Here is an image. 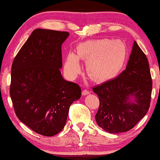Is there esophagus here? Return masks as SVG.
<instances>
[{
	"label": "esophagus",
	"instance_id": "34e87169",
	"mask_svg": "<svg viewBox=\"0 0 160 160\" xmlns=\"http://www.w3.org/2000/svg\"><path fill=\"white\" fill-rule=\"evenodd\" d=\"M89 93H90V91H88V90H87V89H84V90H83V91H82V96H87V95L89 94Z\"/></svg>",
	"mask_w": 160,
	"mask_h": 160
}]
</instances>
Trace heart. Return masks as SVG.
Here are the masks:
<instances>
[{"label":"heart","mask_w":160,"mask_h":160,"mask_svg":"<svg viewBox=\"0 0 160 160\" xmlns=\"http://www.w3.org/2000/svg\"><path fill=\"white\" fill-rule=\"evenodd\" d=\"M127 49L120 40L102 38L88 40L78 45L76 55L68 54L64 71L69 77H74L80 70L78 58L86 61V71L91 80L104 82L113 79L124 67Z\"/></svg>","instance_id":"obj_1"}]
</instances>
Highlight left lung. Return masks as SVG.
Returning <instances> with one entry per match:
<instances>
[{
    "instance_id": "obj_1",
    "label": "left lung",
    "mask_w": 160,
    "mask_h": 160,
    "mask_svg": "<svg viewBox=\"0 0 160 160\" xmlns=\"http://www.w3.org/2000/svg\"><path fill=\"white\" fill-rule=\"evenodd\" d=\"M100 107L98 125L110 133L133 128L148 111L152 79L147 58L134 41L126 69L113 80L93 88Z\"/></svg>"
}]
</instances>
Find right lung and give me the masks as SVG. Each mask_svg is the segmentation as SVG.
<instances>
[{
  "label": "right lung",
  "mask_w": 160,
  "mask_h": 160,
  "mask_svg": "<svg viewBox=\"0 0 160 160\" xmlns=\"http://www.w3.org/2000/svg\"><path fill=\"white\" fill-rule=\"evenodd\" d=\"M67 32L36 29L15 57L10 96L17 117L37 133L53 136L62 130L71 104L81 97L78 84L63 78L62 45Z\"/></svg>",
  "instance_id": "obj_1"
}]
</instances>
